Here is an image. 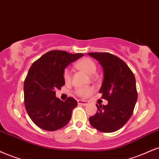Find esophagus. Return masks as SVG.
Segmentation results:
<instances>
[{"instance_id":"esophagus-1","label":"esophagus","mask_w":159,"mask_h":159,"mask_svg":"<svg viewBox=\"0 0 159 159\" xmlns=\"http://www.w3.org/2000/svg\"><path fill=\"white\" fill-rule=\"evenodd\" d=\"M78 104L84 105V106H86V105H87L88 104H89V103H88V101H86L78 100Z\"/></svg>"}]
</instances>
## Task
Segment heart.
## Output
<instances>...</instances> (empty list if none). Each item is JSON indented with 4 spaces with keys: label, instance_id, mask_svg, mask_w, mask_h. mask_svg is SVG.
Returning <instances> with one entry per match:
<instances>
[{
    "label": "heart",
    "instance_id": "heart-1",
    "mask_svg": "<svg viewBox=\"0 0 159 159\" xmlns=\"http://www.w3.org/2000/svg\"><path fill=\"white\" fill-rule=\"evenodd\" d=\"M76 68L81 71L85 72L86 74L89 75H93L96 71V64L92 59L89 58H84L81 60L78 61L77 64H75ZM64 79L66 82H69L71 79V75H70V72L68 69H65L64 71ZM93 92V89L92 87H80L77 88L75 91V94L81 97H86L90 95Z\"/></svg>",
    "mask_w": 159,
    "mask_h": 159
}]
</instances>
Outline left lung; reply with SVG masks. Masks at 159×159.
<instances>
[{
  "label": "left lung",
  "mask_w": 159,
  "mask_h": 159,
  "mask_svg": "<svg viewBox=\"0 0 159 159\" xmlns=\"http://www.w3.org/2000/svg\"><path fill=\"white\" fill-rule=\"evenodd\" d=\"M104 70V80L99 93L108 101L107 105L96 104V114L89 117L93 127L103 133L121 129L133 115L138 93L133 72L127 64L109 52H89Z\"/></svg>",
  "instance_id": "left-lung-1"
}]
</instances>
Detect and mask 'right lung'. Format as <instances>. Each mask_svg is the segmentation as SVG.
<instances>
[{"label": "right lung", "instance_id": "obj_1", "mask_svg": "<svg viewBox=\"0 0 159 159\" xmlns=\"http://www.w3.org/2000/svg\"><path fill=\"white\" fill-rule=\"evenodd\" d=\"M82 56V53L52 50L32 64L24 81V104L30 118L38 127L55 131L70 121L77 101L72 97L61 101L55 97V90L65 84L64 69Z\"/></svg>", "mask_w": 159, "mask_h": 159}]
</instances>
